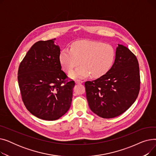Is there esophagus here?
Returning <instances> with one entry per match:
<instances>
[{
    "instance_id": "esophagus-1",
    "label": "esophagus",
    "mask_w": 156,
    "mask_h": 156,
    "mask_svg": "<svg viewBox=\"0 0 156 156\" xmlns=\"http://www.w3.org/2000/svg\"><path fill=\"white\" fill-rule=\"evenodd\" d=\"M83 83V81L79 80H75V83L76 84H80V83Z\"/></svg>"
}]
</instances>
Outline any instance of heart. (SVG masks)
<instances>
[{"instance_id":"heart-1","label":"heart","mask_w":156,"mask_h":156,"mask_svg":"<svg viewBox=\"0 0 156 156\" xmlns=\"http://www.w3.org/2000/svg\"><path fill=\"white\" fill-rule=\"evenodd\" d=\"M116 52L109 44L92 40H80L71 47L63 48L59 54V61L68 73L80 63L81 66L69 74L72 78H92L104 75L112 67Z\"/></svg>"}]
</instances>
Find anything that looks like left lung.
I'll use <instances>...</instances> for the list:
<instances>
[{"label": "left lung", "mask_w": 156, "mask_h": 156, "mask_svg": "<svg viewBox=\"0 0 156 156\" xmlns=\"http://www.w3.org/2000/svg\"><path fill=\"white\" fill-rule=\"evenodd\" d=\"M136 56L118 44L111 68L92 81H86V96L91 111L103 118H112L125 112L140 90V71Z\"/></svg>", "instance_id": "8db88e82"}]
</instances>
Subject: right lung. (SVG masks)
Wrapping results in <instances>:
<instances>
[{
	"mask_svg": "<svg viewBox=\"0 0 156 156\" xmlns=\"http://www.w3.org/2000/svg\"><path fill=\"white\" fill-rule=\"evenodd\" d=\"M55 38L38 41L20 63L18 73L22 99L35 116L47 121L60 118L71 106L74 81L65 83L61 70L60 47Z\"/></svg>",
	"mask_w": 156,
	"mask_h": 156,
	"instance_id": "obj_1",
	"label": "right lung"
}]
</instances>
